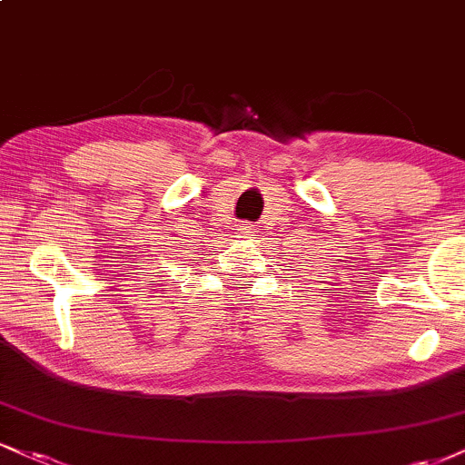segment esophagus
I'll list each match as a JSON object with an SVG mask.
<instances>
[{
  "instance_id": "1",
  "label": "esophagus",
  "mask_w": 465,
  "mask_h": 465,
  "mask_svg": "<svg viewBox=\"0 0 465 465\" xmlns=\"http://www.w3.org/2000/svg\"><path fill=\"white\" fill-rule=\"evenodd\" d=\"M251 227H253L251 223H238V238H251V233H253Z\"/></svg>"
}]
</instances>
